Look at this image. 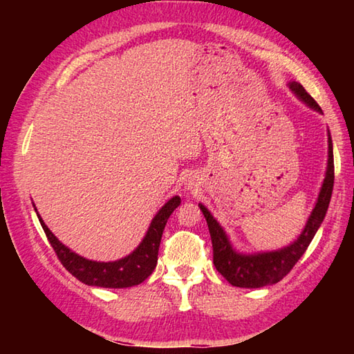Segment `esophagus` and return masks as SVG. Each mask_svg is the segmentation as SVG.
<instances>
[{"label":"esophagus","instance_id":"esophagus-1","mask_svg":"<svg viewBox=\"0 0 354 354\" xmlns=\"http://www.w3.org/2000/svg\"><path fill=\"white\" fill-rule=\"evenodd\" d=\"M185 185L189 187V189H194V187L198 185V183H196V179H194V176H192V178H189V181L185 183Z\"/></svg>","mask_w":354,"mask_h":354}]
</instances>
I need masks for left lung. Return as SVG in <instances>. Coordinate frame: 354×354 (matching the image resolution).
<instances>
[{
  "label": "left lung",
  "mask_w": 354,
  "mask_h": 354,
  "mask_svg": "<svg viewBox=\"0 0 354 354\" xmlns=\"http://www.w3.org/2000/svg\"><path fill=\"white\" fill-rule=\"evenodd\" d=\"M289 88L295 93L304 103L310 108L322 112L319 104L315 102L313 97L306 91L303 85L298 82H292ZM335 183V162H333V145L332 138L328 135V164L327 173L324 178V184L321 187L318 202L315 205L313 212L307 221L304 231L292 245L286 246L284 250L261 252L255 255H243L232 250L228 237L219 223L214 221V217L209 214L208 209L199 204L202 213L208 225L209 236L213 243V261L216 269L227 278V280L236 286V288H263L268 284H275L288 275L292 268L297 265V261L303 257L307 248H309L312 239L317 234L319 225L322 223L327 213V208L332 198Z\"/></svg>",
  "instance_id": "1"
}]
</instances>
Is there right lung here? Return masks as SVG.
<instances>
[{
  "instance_id": "1",
  "label": "right lung",
  "mask_w": 354,
  "mask_h": 354,
  "mask_svg": "<svg viewBox=\"0 0 354 354\" xmlns=\"http://www.w3.org/2000/svg\"><path fill=\"white\" fill-rule=\"evenodd\" d=\"M179 204H181L179 196L171 198L153 217L146 237L142 239V242L140 243L137 250L122 260L108 263L86 260L84 257H80L76 252H73L65 245L59 242L56 236L47 228V225L44 223L41 217H39L42 230L45 232V236H47L50 245L53 246V250H55L57 259L61 260L64 268L68 270L71 275H74L77 280L88 286L123 289L142 283L153 272L158 261V250H160L164 227L165 223H167L170 214L175 212V208Z\"/></svg>"
}]
</instances>
